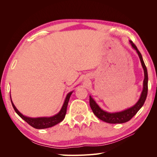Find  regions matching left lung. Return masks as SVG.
Returning <instances> with one entry per match:
<instances>
[{
	"label": "left lung",
	"instance_id": "8db88e82",
	"mask_svg": "<svg viewBox=\"0 0 157 157\" xmlns=\"http://www.w3.org/2000/svg\"><path fill=\"white\" fill-rule=\"evenodd\" d=\"M132 48L136 50L137 54L140 59L141 65L144 71V88L141 92L140 98L134 106L128 108L124 111L117 113H109L103 111L94 100V99L90 96V105L91 107L94 114L99 119L110 124H121L129 121L134 117L140 109L144 105L148 92V74H147V67L145 65L143 58L140 51L137 49L136 46L132 40H129Z\"/></svg>",
	"mask_w": 157,
	"mask_h": 157
}]
</instances>
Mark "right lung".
I'll return each instance as SVG.
<instances>
[{
    "instance_id": "right-lung-1",
    "label": "right lung",
    "mask_w": 157,
    "mask_h": 157,
    "mask_svg": "<svg viewBox=\"0 0 157 157\" xmlns=\"http://www.w3.org/2000/svg\"><path fill=\"white\" fill-rule=\"evenodd\" d=\"M73 92V91L71 92L67 95V96H66V98L65 99V101L63 103V105L62 107H61L60 111L58 114H56V115L50 117L31 118L23 115L22 114L17 110L15 105H14V104L13 103L11 99V97L10 99L14 110H15L16 113L22 118V119L27 122L30 126L35 128H36V129H44V128H48L52 126H54L64 119L66 115V112H67V107L69 98Z\"/></svg>"
}]
</instances>
